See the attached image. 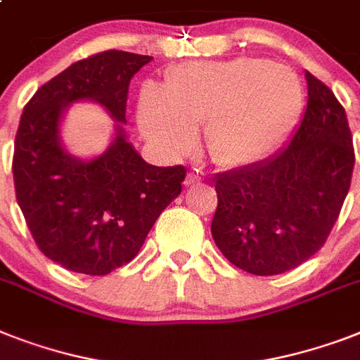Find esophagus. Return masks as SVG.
Listing matches in <instances>:
<instances>
[{
  "instance_id": "obj_1",
  "label": "esophagus",
  "mask_w": 360,
  "mask_h": 360,
  "mask_svg": "<svg viewBox=\"0 0 360 360\" xmlns=\"http://www.w3.org/2000/svg\"><path fill=\"white\" fill-rule=\"evenodd\" d=\"M200 181H201V177H200V174H198V172H188V174H186L185 185H186V186L198 185V183H200Z\"/></svg>"
}]
</instances>
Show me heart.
<instances>
[{
    "label": "heart",
    "instance_id": "obj_1",
    "mask_svg": "<svg viewBox=\"0 0 360 360\" xmlns=\"http://www.w3.org/2000/svg\"><path fill=\"white\" fill-rule=\"evenodd\" d=\"M305 103L292 70L266 58L183 64L165 89L142 90L139 124L146 139L168 153L185 151L205 124V148L224 168L264 159L294 127Z\"/></svg>",
    "mask_w": 360,
    "mask_h": 360
}]
</instances>
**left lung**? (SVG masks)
Here are the masks:
<instances>
[{
	"instance_id": "obj_1",
	"label": "left lung",
	"mask_w": 360,
	"mask_h": 360,
	"mask_svg": "<svg viewBox=\"0 0 360 360\" xmlns=\"http://www.w3.org/2000/svg\"><path fill=\"white\" fill-rule=\"evenodd\" d=\"M305 112L271 157L216 174L212 238L229 262L253 276L297 268L326 244L346 200L355 151L346 110L305 72Z\"/></svg>"
}]
</instances>
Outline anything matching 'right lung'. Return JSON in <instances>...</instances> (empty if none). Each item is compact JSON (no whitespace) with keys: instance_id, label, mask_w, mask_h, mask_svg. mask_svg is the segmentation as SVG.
I'll return each mask as SVG.
<instances>
[{"instance_id":"right-lung-1","label":"right lung","mask_w":360,"mask_h":360,"mask_svg":"<svg viewBox=\"0 0 360 360\" xmlns=\"http://www.w3.org/2000/svg\"><path fill=\"white\" fill-rule=\"evenodd\" d=\"M151 58L109 49L77 60L42 84L22 112L13 157L16 200L38 250L70 271L107 276L133 261L181 194L185 166L148 165L124 131L131 79ZM77 101L99 103L117 122L108 151L89 161L60 142L63 112Z\"/></svg>"}]
</instances>
